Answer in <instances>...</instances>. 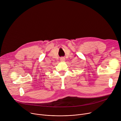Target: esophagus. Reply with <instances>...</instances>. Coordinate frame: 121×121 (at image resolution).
I'll list each match as a JSON object with an SVG mask.
<instances>
[{
  "mask_svg": "<svg viewBox=\"0 0 121 121\" xmlns=\"http://www.w3.org/2000/svg\"><path fill=\"white\" fill-rule=\"evenodd\" d=\"M60 61H61V62H64L65 61V58L64 57H61V58H60Z\"/></svg>",
  "mask_w": 121,
  "mask_h": 121,
  "instance_id": "34e87169",
  "label": "esophagus"
}]
</instances>
